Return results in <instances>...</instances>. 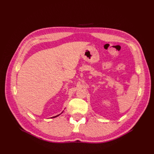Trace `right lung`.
Listing matches in <instances>:
<instances>
[{
	"label": "right lung",
	"mask_w": 154,
	"mask_h": 154,
	"mask_svg": "<svg viewBox=\"0 0 154 154\" xmlns=\"http://www.w3.org/2000/svg\"><path fill=\"white\" fill-rule=\"evenodd\" d=\"M62 113H61V114H62ZM58 114V115H57V116H54V117H52V118H57V117H58V116H60V114Z\"/></svg>",
	"instance_id": "obj_1"
}]
</instances>
